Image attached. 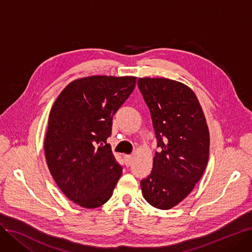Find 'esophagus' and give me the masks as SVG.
Segmentation results:
<instances>
[{
	"mask_svg": "<svg viewBox=\"0 0 252 252\" xmlns=\"http://www.w3.org/2000/svg\"><path fill=\"white\" fill-rule=\"evenodd\" d=\"M125 162H126V166L131 165L132 162H133V156H131V155H126V156H125Z\"/></svg>",
	"mask_w": 252,
	"mask_h": 252,
	"instance_id": "34e87169",
	"label": "esophagus"
}]
</instances>
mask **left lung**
<instances>
[{
  "label": "left lung",
  "instance_id": "obj_1",
  "mask_svg": "<svg viewBox=\"0 0 252 252\" xmlns=\"http://www.w3.org/2000/svg\"><path fill=\"white\" fill-rule=\"evenodd\" d=\"M138 87L151 110L159 152L151 174L140 182L145 200L160 210L183 201L206 170L210 133L193 90L166 78H139Z\"/></svg>",
  "mask_w": 252,
  "mask_h": 252
}]
</instances>
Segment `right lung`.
Returning a JSON list of instances; mask_svg holds the SVG:
<instances>
[{
  "instance_id": "right-lung-1",
  "label": "right lung",
  "mask_w": 252,
  "mask_h": 252,
  "mask_svg": "<svg viewBox=\"0 0 252 252\" xmlns=\"http://www.w3.org/2000/svg\"><path fill=\"white\" fill-rule=\"evenodd\" d=\"M136 77L90 76L70 82L55 100L44 138L54 181L86 209L106 203L123 174L107 139L112 119L133 92Z\"/></svg>"
}]
</instances>
